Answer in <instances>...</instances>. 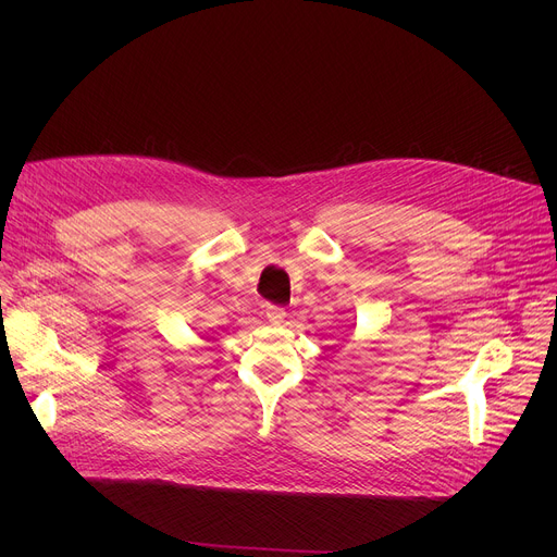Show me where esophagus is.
Instances as JSON below:
<instances>
[{
    "label": "esophagus",
    "mask_w": 557,
    "mask_h": 557,
    "mask_svg": "<svg viewBox=\"0 0 557 557\" xmlns=\"http://www.w3.org/2000/svg\"><path fill=\"white\" fill-rule=\"evenodd\" d=\"M267 320H269L271 324H282V322L286 320V312H284V308L269 306V308H267Z\"/></svg>",
    "instance_id": "34e87169"
}]
</instances>
